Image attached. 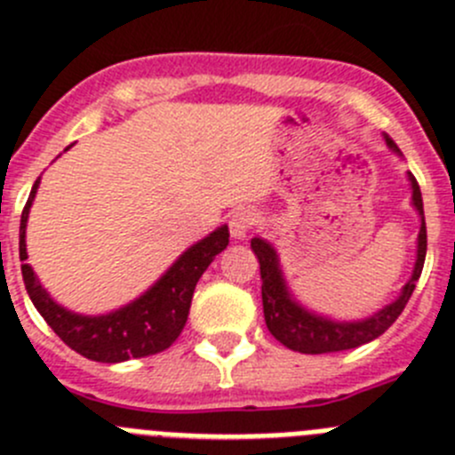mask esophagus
I'll return each instance as SVG.
<instances>
[{
    "label": "esophagus",
    "instance_id": "1",
    "mask_svg": "<svg viewBox=\"0 0 455 455\" xmlns=\"http://www.w3.org/2000/svg\"><path fill=\"white\" fill-rule=\"evenodd\" d=\"M257 219H259V216L252 210L235 212V214L230 216V235L235 236V239H245L248 232L257 225Z\"/></svg>",
    "mask_w": 455,
    "mask_h": 455
}]
</instances>
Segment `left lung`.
Wrapping results in <instances>:
<instances>
[{
    "label": "left lung",
    "mask_w": 455,
    "mask_h": 455,
    "mask_svg": "<svg viewBox=\"0 0 455 455\" xmlns=\"http://www.w3.org/2000/svg\"><path fill=\"white\" fill-rule=\"evenodd\" d=\"M386 144L393 153L402 157L399 146L386 135ZM408 182H411V203L415 212L419 214V235H418V255H415V266H412V275L406 284L402 286V293L397 299L386 304L377 314L368 315L361 320H333L327 315H320L315 311L307 309L295 299L291 293L286 277L279 266L277 250L273 243H268L261 236H255L250 241V248L259 259V273H261V302H264V318L266 327L273 333L275 339L282 345H286L293 352L302 354H327V352H343V349H354L358 345H365L370 340L379 339L395 320L403 311L406 302L411 299L415 284H418L419 275H422L424 259H427V223H424V203L422 191H419L418 180L412 173H408Z\"/></svg>",
    "instance_id": "obj_1"
}]
</instances>
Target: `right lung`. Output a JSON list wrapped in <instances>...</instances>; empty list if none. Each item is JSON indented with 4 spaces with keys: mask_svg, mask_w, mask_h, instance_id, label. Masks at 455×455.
Masks as SVG:
<instances>
[{
    "mask_svg": "<svg viewBox=\"0 0 455 455\" xmlns=\"http://www.w3.org/2000/svg\"><path fill=\"white\" fill-rule=\"evenodd\" d=\"M37 187L40 178L28 194L20 220V261L28 259L27 220ZM228 243H230V230L228 225H220L205 239L187 248L146 293L101 315H83L53 302L28 264H22V277L33 307L40 311V315L47 320L49 327L58 333V339L67 347L99 363H122L128 358L164 352L180 336L200 275L205 273L219 252L228 248Z\"/></svg>",
    "mask_w": 455,
    "mask_h": 455,
    "instance_id": "right-lung-1",
    "label": "right lung"
}]
</instances>
